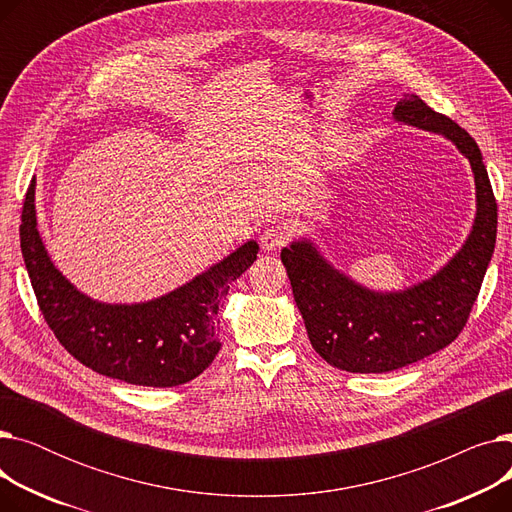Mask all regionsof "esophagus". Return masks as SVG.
<instances>
[{"mask_svg": "<svg viewBox=\"0 0 512 512\" xmlns=\"http://www.w3.org/2000/svg\"><path fill=\"white\" fill-rule=\"evenodd\" d=\"M288 238H290V228L286 226V224H272V226H267L263 232H261V236H259V240H261V247L265 249V251H276V249H280V247H284L286 242H288Z\"/></svg>", "mask_w": 512, "mask_h": 512, "instance_id": "esophagus-1", "label": "esophagus"}]
</instances>
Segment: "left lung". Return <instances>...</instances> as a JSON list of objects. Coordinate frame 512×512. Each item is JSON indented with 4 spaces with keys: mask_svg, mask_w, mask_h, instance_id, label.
<instances>
[{
    "mask_svg": "<svg viewBox=\"0 0 512 512\" xmlns=\"http://www.w3.org/2000/svg\"><path fill=\"white\" fill-rule=\"evenodd\" d=\"M394 122L442 134L471 164L475 220L463 247L423 282L402 290H373L319 253L309 238L292 240L280 257L309 340L332 367L386 373L442 351L465 328L496 247L498 207L488 170L471 134L434 112L417 95L402 97Z\"/></svg>",
    "mask_w": 512,
    "mask_h": 512,
    "instance_id": "left-lung-1",
    "label": "left lung"
}]
</instances>
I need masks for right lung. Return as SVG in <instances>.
<instances>
[{
    "instance_id": "1",
    "label": "right lung",
    "mask_w": 512,
    "mask_h": 512,
    "mask_svg": "<svg viewBox=\"0 0 512 512\" xmlns=\"http://www.w3.org/2000/svg\"><path fill=\"white\" fill-rule=\"evenodd\" d=\"M33 180L26 191L20 249L37 303L66 351L105 378L172 388L195 380L220 353L218 309L230 282L257 259L247 240L193 280L145 303H101L53 265L37 230Z\"/></svg>"
}]
</instances>
